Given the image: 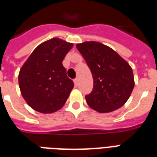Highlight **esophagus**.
<instances>
[{"instance_id":"1","label":"esophagus","mask_w":157,"mask_h":157,"mask_svg":"<svg viewBox=\"0 0 157 157\" xmlns=\"http://www.w3.org/2000/svg\"><path fill=\"white\" fill-rule=\"evenodd\" d=\"M78 82H79V80L78 78H76V79H74V84H75V86H78Z\"/></svg>"}]
</instances>
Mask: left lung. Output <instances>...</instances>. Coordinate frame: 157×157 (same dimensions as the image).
<instances>
[{
  "instance_id": "obj_1",
  "label": "left lung",
  "mask_w": 157,
  "mask_h": 157,
  "mask_svg": "<svg viewBox=\"0 0 157 157\" xmlns=\"http://www.w3.org/2000/svg\"><path fill=\"white\" fill-rule=\"evenodd\" d=\"M94 79L93 90L86 95L87 104L101 113L122 107L134 87L131 67L112 48L96 41L77 44Z\"/></svg>"
}]
</instances>
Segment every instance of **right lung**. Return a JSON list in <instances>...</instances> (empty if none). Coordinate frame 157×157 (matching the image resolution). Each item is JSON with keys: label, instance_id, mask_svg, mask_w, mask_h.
<instances>
[{"label": "right lung", "instance_id": "obj_1", "mask_svg": "<svg viewBox=\"0 0 157 157\" xmlns=\"http://www.w3.org/2000/svg\"><path fill=\"white\" fill-rule=\"evenodd\" d=\"M72 46L59 38L50 39L38 45L21 67V94L33 109L53 113L65 104L74 83L62 62Z\"/></svg>", "mask_w": 157, "mask_h": 157}]
</instances>
